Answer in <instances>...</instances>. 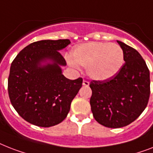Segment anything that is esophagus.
<instances>
[{
  "label": "esophagus",
  "instance_id": "obj_1",
  "mask_svg": "<svg viewBox=\"0 0 153 153\" xmlns=\"http://www.w3.org/2000/svg\"><path fill=\"white\" fill-rule=\"evenodd\" d=\"M82 85H85V86H88V85H89V82H88V81H86V80H83Z\"/></svg>",
  "mask_w": 153,
  "mask_h": 153
}]
</instances>
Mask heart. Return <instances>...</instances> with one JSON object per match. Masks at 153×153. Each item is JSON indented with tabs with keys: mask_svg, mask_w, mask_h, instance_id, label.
<instances>
[{
	"mask_svg": "<svg viewBox=\"0 0 153 153\" xmlns=\"http://www.w3.org/2000/svg\"><path fill=\"white\" fill-rule=\"evenodd\" d=\"M69 64L75 63L86 67L87 74L95 80H106L117 74L124 63V53L121 47L114 43L88 42L74 48L71 53Z\"/></svg>",
	"mask_w": 153,
	"mask_h": 153,
	"instance_id": "heart-1",
	"label": "heart"
}]
</instances>
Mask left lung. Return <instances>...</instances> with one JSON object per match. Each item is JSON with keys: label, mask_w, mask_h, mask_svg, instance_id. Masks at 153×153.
<instances>
[{"label": "left lung", "mask_w": 153, "mask_h": 153, "mask_svg": "<svg viewBox=\"0 0 153 153\" xmlns=\"http://www.w3.org/2000/svg\"><path fill=\"white\" fill-rule=\"evenodd\" d=\"M125 64L117 74L103 81L93 80L90 106L94 119L109 128H120L137 120L150 95L149 70L136 49L117 41Z\"/></svg>", "instance_id": "8db88e82"}]
</instances>
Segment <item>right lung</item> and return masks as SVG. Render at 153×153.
Returning a JSON list of instances; mask_svg holds the SVG:
<instances>
[{
  "label": "right lung",
  "mask_w": 153,
  "mask_h": 153,
  "mask_svg": "<svg viewBox=\"0 0 153 153\" xmlns=\"http://www.w3.org/2000/svg\"><path fill=\"white\" fill-rule=\"evenodd\" d=\"M69 39L33 42L12 61L8 80L10 101L23 120L41 127L60 123L70 111L82 79H67L60 66L67 63L59 51ZM43 62L44 65H42Z\"/></svg>",
  "instance_id": "obj_1"
}]
</instances>
